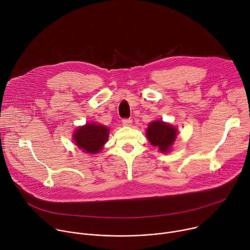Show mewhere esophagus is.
<instances>
[{
	"mask_svg": "<svg viewBox=\"0 0 250 250\" xmlns=\"http://www.w3.org/2000/svg\"><path fill=\"white\" fill-rule=\"evenodd\" d=\"M131 123H132V121H131L130 119H124V120H123V125H125V126L131 125Z\"/></svg>",
	"mask_w": 250,
	"mask_h": 250,
	"instance_id": "esophagus-1",
	"label": "esophagus"
}]
</instances>
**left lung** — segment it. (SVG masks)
Instances as JSON below:
<instances>
[{
	"label": "left lung",
	"instance_id": "8db88e82",
	"mask_svg": "<svg viewBox=\"0 0 250 250\" xmlns=\"http://www.w3.org/2000/svg\"><path fill=\"white\" fill-rule=\"evenodd\" d=\"M176 134V128L161 121H156L149 124L146 130V136L150 144L153 146H157L162 152H167L170 150L171 146L175 141Z\"/></svg>",
	"mask_w": 250,
	"mask_h": 250
}]
</instances>
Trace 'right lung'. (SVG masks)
<instances>
[{"label": "right lung", "mask_w": 250, "mask_h": 250, "mask_svg": "<svg viewBox=\"0 0 250 250\" xmlns=\"http://www.w3.org/2000/svg\"><path fill=\"white\" fill-rule=\"evenodd\" d=\"M109 128L96 124H86L74 133L76 146L87 153H98L109 137Z\"/></svg>", "instance_id": "right-lung-1"}]
</instances>
